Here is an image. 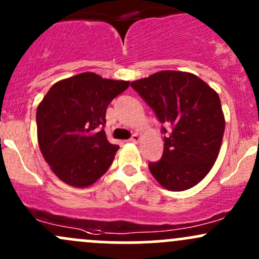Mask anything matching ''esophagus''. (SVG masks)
<instances>
[{"instance_id": "obj_1", "label": "esophagus", "mask_w": 259, "mask_h": 259, "mask_svg": "<svg viewBox=\"0 0 259 259\" xmlns=\"http://www.w3.org/2000/svg\"><path fill=\"white\" fill-rule=\"evenodd\" d=\"M140 140H141V137L139 134H133V137L130 138V141L134 144H138Z\"/></svg>"}]
</instances>
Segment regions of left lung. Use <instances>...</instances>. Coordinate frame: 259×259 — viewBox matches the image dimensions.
I'll use <instances>...</instances> for the list:
<instances>
[{"label":"left lung","mask_w":259,"mask_h":259,"mask_svg":"<svg viewBox=\"0 0 259 259\" xmlns=\"http://www.w3.org/2000/svg\"><path fill=\"white\" fill-rule=\"evenodd\" d=\"M132 87L159 121L171 126L161 160L149 164L151 175L170 191L194 187L209 172L221 149L225 115L219 94L197 75L176 70L154 73L132 81Z\"/></svg>","instance_id":"left-lung-1"}]
</instances>
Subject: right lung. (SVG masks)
<instances>
[{"label":"right lung","instance_id":"obj_1","mask_svg":"<svg viewBox=\"0 0 259 259\" xmlns=\"http://www.w3.org/2000/svg\"><path fill=\"white\" fill-rule=\"evenodd\" d=\"M126 80L92 72L57 81L37 108V138L52 171L65 184L88 187L108 171L119 146L103 126L111 100L129 87Z\"/></svg>","mask_w":259,"mask_h":259}]
</instances>
